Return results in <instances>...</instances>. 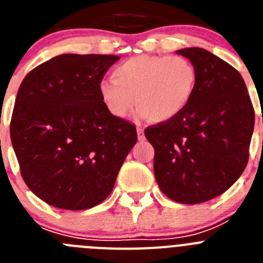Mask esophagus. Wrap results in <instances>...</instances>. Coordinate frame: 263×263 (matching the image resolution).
Wrapping results in <instances>:
<instances>
[{
  "instance_id": "34e87169",
  "label": "esophagus",
  "mask_w": 263,
  "mask_h": 263,
  "mask_svg": "<svg viewBox=\"0 0 263 263\" xmlns=\"http://www.w3.org/2000/svg\"><path fill=\"white\" fill-rule=\"evenodd\" d=\"M137 134H138L139 141H143V139H145V132H143L142 127H138V129H137Z\"/></svg>"
}]
</instances>
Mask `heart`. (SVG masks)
I'll list each match as a JSON object with an SVG mask.
<instances>
[{"instance_id":"obj_1","label":"heart","mask_w":263,"mask_h":263,"mask_svg":"<svg viewBox=\"0 0 263 263\" xmlns=\"http://www.w3.org/2000/svg\"><path fill=\"white\" fill-rule=\"evenodd\" d=\"M197 72L187 58L179 55H138L113 69V80L100 81L99 92L111 115L126 118L139 115L153 122H166L179 116L191 103Z\"/></svg>"}]
</instances>
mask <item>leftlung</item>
Here are the masks:
<instances>
[{
  "mask_svg": "<svg viewBox=\"0 0 263 263\" xmlns=\"http://www.w3.org/2000/svg\"><path fill=\"white\" fill-rule=\"evenodd\" d=\"M197 72L191 103L173 120L145 129L155 150L160 191L176 203L217 197L243 173L249 160L254 108L240 72L203 48L179 50Z\"/></svg>",
  "mask_w": 263,
  "mask_h": 263,
  "instance_id": "8db88e82",
  "label": "left lung"
}]
</instances>
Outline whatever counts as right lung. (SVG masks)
<instances>
[{"label":"right lung","mask_w":263,"mask_h":263,"mask_svg":"<svg viewBox=\"0 0 263 263\" xmlns=\"http://www.w3.org/2000/svg\"><path fill=\"white\" fill-rule=\"evenodd\" d=\"M118 59L63 53L30 71L18 89L11 143L26 185L50 205L81 211L103 203L136 145V125L100 97V81Z\"/></svg>","instance_id":"add662e5"}]
</instances>
